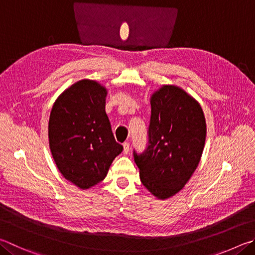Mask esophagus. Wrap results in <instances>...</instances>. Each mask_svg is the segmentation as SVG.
I'll return each instance as SVG.
<instances>
[{
    "label": "esophagus",
    "instance_id": "34e87169",
    "mask_svg": "<svg viewBox=\"0 0 255 255\" xmlns=\"http://www.w3.org/2000/svg\"><path fill=\"white\" fill-rule=\"evenodd\" d=\"M124 154H128L129 150H130V146H129V142H124Z\"/></svg>",
    "mask_w": 255,
    "mask_h": 255
}]
</instances>
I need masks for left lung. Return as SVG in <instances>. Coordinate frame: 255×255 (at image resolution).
<instances>
[{
  "label": "left lung",
  "instance_id": "obj_1",
  "mask_svg": "<svg viewBox=\"0 0 255 255\" xmlns=\"http://www.w3.org/2000/svg\"><path fill=\"white\" fill-rule=\"evenodd\" d=\"M150 105L147 147L132 154L143 186L165 200L178 193L195 172L204 149L206 124L201 106L178 87H161Z\"/></svg>",
  "mask_w": 255,
  "mask_h": 255
}]
</instances>
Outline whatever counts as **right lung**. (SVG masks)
<instances>
[{"mask_svg": "<svg viewBox=\"0 0 255 255\" xmlns=\"http://www.w3.org/2000/svg\"><path fill=\"white\" fill-rule=\"evenodd\" d=\"M106 96L98 82L81 80L68 88L51 110V154L63 177L82 189L104 180L123 151L106 114Z\"/></svg>", "mask_w": 255, "mask_h": 255, "instance_id": "add662e5", "label": "right lung"}]
</instances>
